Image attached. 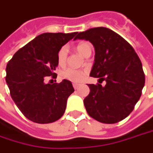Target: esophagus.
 Returning <instances> with one entry per match:
<instances>
[{
  "label": "esophagus",
  "mask_w": 153,
  "mask_h": 153,
  "mask_svg": "<svg viewBox=\"0 0 153 153\" xmlns=\"http://www.w3.org/2000/svg\"><path fill=\"white\" fill-rule=\"evenodd\" d=\"M73 85H74V89H78V87L79 86V84H76V83L73 84Z\"/></svg>",
  "instance_id": "1"
}]
</instances>
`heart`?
<instances>
[{
    "instance_id": "1",
    "label": "heart",
    "mask_w": 153,
    "mask_h": 153,
    "mask_svg": "<svg viewBox=\"0 0 153 153\" xmlns=\"http://www.w3.org/2000/svg\"><path fill=\"white\" fill-rule=\"evenodd\" d=\"M75 48L79 53L82 56H87L89 53H92V46L89 42L86 41H82L78 43L75 47ZM67 57H68V48L66 46L62 47L58 53L57 56V60H58L59 65L63 66L66 61H67ZM85 76V71H80V70H76L73 68H68L63 70L60 73V78L63 79H67L72 82H80L84 79Z\"/></svg>"
}]
</instances>
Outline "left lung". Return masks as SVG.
<instances>
[{"mask_svg": "<svg viewBox=\"0 0 153 153\" xmlns=\"http://www.w3.org/2000/svg\"><path fill=\"white\" fill-rule=\"evenodd\" d=\"M77 39L93 44L95 56L90 76L106 82L88 84L90 93L84 100L86 112L101 123L121 121L132 112L145 85L138 54L120 35L103 27L80 32Z\"/></svg>", "mask_w": 153, "mask_h": 153, "instance_id": "left-lung-1", "label": "left lung"}]
</instances>
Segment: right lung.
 <instances>
[{
    "label": "right lung",
    "instance_id": "add662e5",
    "mask_svg": "<svg viewBox=\"0 0 153 153\" xmlns=\"http://www.w3.org/2000/svg\"><path fill=\"white\" fill-rule=\"evenodd\" d=\"M78 32L44 33L14 54L6 68V82L15 105L26 118L39 124H48L62 117L68 97L74 92L71 81L45 83L57 77L59 49Z\"/></svg>",
    "mask_w": 153,
    "mask_h": 153
}]
</instances>
